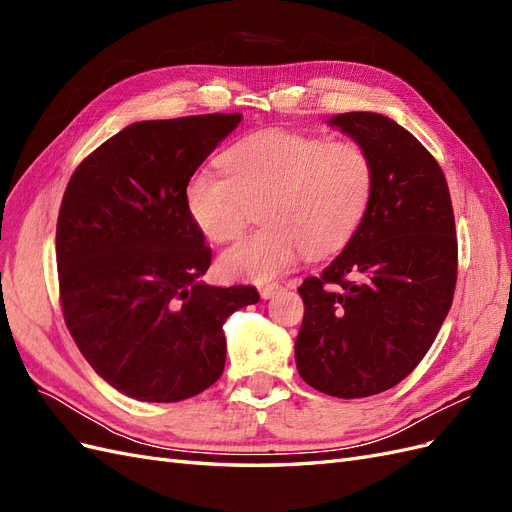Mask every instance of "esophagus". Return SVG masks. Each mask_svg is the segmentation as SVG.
Wrapping results in <instances>:
<instances>
[{
	"mask_svg": "<svg viewBox=\"0 0 512 512\" xmlns=\"http://www.w3.org/2000/svg\"><path fill=\"white\" fill-rule=\"evenodd\" d=\"M280 290H282V286H280V284H265V286H260V288H258V292H260V297H262V299H273L275 294L280 292Z\"/></svg>",
	"mask_w": 512,
	"mask_h": 512,
	"instance_id": "esophagus-1",
	"label": "esophagus"
}]
</instances>
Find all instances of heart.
I'll return each mask as SVG.
<instances>
[{"instance_id": "obj_1", "label": "heart", "mask_w": 512, "mask_h": 512, "mask_svg": "<svg viewBox=\"0 0 512 512\" xmlns=\"http://www.w3.org/2000/svg\"><path fill=\"white\" fill-rule=\"evenodd\" d=\"M222 173L198 170L185 185V205L213 243L237 239L254 207L265 226L222 254L228 277L267 282L305 252L329 256L356 235L374 196L376 170L352 141L292 130L247 134L220 156Z\"/></svg>"}]
</instances>
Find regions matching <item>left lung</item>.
<instances>
[{
    "label": "left lung",
    "mask_w": 512,
    "mask_h": 512,
    "mask_svg": "<svg viewBox=\"0 0 512 512\" xmlns=\"http://www.w3.org/2000/svg\"><path fill=\"white\" fill-rule=\"evenodd\" d=\"M331 123L367 149L376 185L344 252L299 286L294 354L316 391L359 399L393 389L436 339L457 284L455 213L440 164L393 119L344 113Z\"/></svg>",
    "instance_id": "left-lung-1"
}]
</instances>
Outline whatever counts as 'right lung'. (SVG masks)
I'll use <instances>...</instances> for the list:
<instances>
[{"mask_svg":"<svg viewBox=\"0 0 512 512\" xmlns=\"http://www.w3.org/2000/svg\"><path fill=\"white\" fill-rule=\"evenodd\" d=\"M239 113L141 121L76 166L61 198L59 303L87 363L119 393L173 404L203 393L226 361L222 324L254 286L198 282L211 247L185 185Z\"/></svg>","mask_w":512,"mask_h":512,"instance_id":"obj_1","label":"right lung"}]
</instances>
